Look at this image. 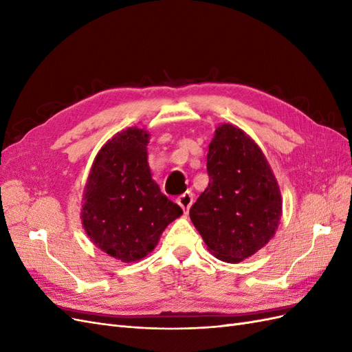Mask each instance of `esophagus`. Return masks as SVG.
Returning <instances> with one entry per match:
<instances>
[{
	"label": "esophagus",
	"instance_id": "obj_1",
	"mask_svg": "<svg viewBox=\"0 0 352 352\" xmlns=\"http://www.w3.org/2000/svg\"><path fill=\"white\" fill-rule=\"evenodd\" d=\"M192 202H194V194L190 192V190H186V192L179 195L177 198V204L184 208V211H188L189 207L192 206Z\"/></svg>",
	"mask_w": 352,
	"mask_h": 352
}]
</instances>
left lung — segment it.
Segmentation results:
<instances>
[{
	"label": "left lung",
	"mask_w": 352,
	"mask_h": 352,
	"mask_svg": "<svg viewBox=\"0 0 352 352\" xmlns=\"http://www.w3.org/2000/svg\"><path fill=\"white\" fill-rule=\"evenodd\" d=\"M208 186L189 216L216 258L238 263L278 229L280 190L264 154L236 126L217 127L207 154Z\"/></svg>",
	"instance_id": "left-lung-1"
}]
</instances>
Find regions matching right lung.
<instances>
[{
	"mask_svg": "<svg viewBox=\"0 0 352 352\" xmlns=\"http://www.w3.org/2000/svg\"><path fill=\"white\" fill-rule=\"evenodd\" d=\"M150 133L129 127L105 144L85 188L82 223L100 250L124 263L151 252L160 235L182 214L151 177Z\"/></svg>",
	"mask_w": 352,
	"mask_h": 352,
	"instance_id": "right-lung-1",
	"label": "right lung"
}]
</instances>
